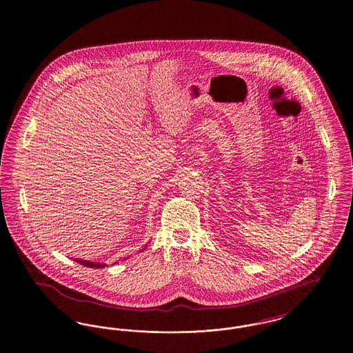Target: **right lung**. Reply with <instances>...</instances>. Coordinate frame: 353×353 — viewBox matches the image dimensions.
<instances>
[{
	"mask_svg": "<svg viewBox=\"0 0 353 353\" xmlns=\"http://www.w3.org/2000/svg\"><path fill=\"white\" fill-rule=\"evenodd\" d=\"M144 250H145V248H144ZM75 262H78V263H81V265H83V266H85V268H95V269H99V268H104L105 265L103 263V265H101V263H97V262H87V261H82V259H74Z\"/></svg>",
	"mask_w": 353,
	"mask_h": 353,
	"instance_id": "1",
	"label": "right lung"
}]
</instances>
